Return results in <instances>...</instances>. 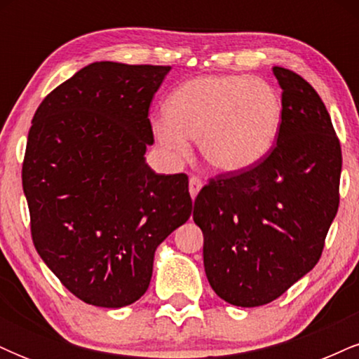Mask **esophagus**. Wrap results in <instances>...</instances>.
Here are the masks:
<instances>
[{
	"instance_id": "1",
	"label": "esophagus",
	"mask_w": 359,
	"mask_h": 359,
	"mask_svg": "<svg viewBox=\"0 0 359 359\" xmlns=\"http://www.w3.org/2000/svg\"><path fill=\"white\" fill-rule=\"evenodd\" d=\"M201 189H203V180L199 177H191V180H189V192H191L192 199H196Z\"/></svg>"
}]
</instances>
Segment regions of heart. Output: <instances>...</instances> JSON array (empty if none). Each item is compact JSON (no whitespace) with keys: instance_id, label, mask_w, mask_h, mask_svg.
Instances as JSON below:
<instances>
[{"instance_id":"1","label":"heart","mask_w":359,"mask_h":359,"mask_svg":"<svg viewBox=\"0 0 359 359\" xmlns=\"http://www.w3.org/2000/svg\"><path fill=\"white\" fill-rule=\"evenodd\" d=\"M282 123V100L266 81L246 76H203L184 82L151 118V130L168 158L191 154V138L219 172H240L269 155Z\"/></svg>"}]
</instances>
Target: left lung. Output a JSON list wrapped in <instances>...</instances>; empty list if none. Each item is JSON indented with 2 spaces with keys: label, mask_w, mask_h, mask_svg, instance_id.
<instances>
[{
  "label": "left lung",
  "mask_w": 359,
  "mask_h": 359,
  "mask_svg": "<svg viewBox=\"0 0 359 359\" xmlns=\"http://www.w3.org/2000/svg\"><path fill=\"white\" fill-rule=\"evenodd\" d=\"M282 123L266 158L209 180L194 201L212 290L238 307L278 299L319 262L339 208L343 156L331 116L299 74L273 67Z\"/></svg>",
  "instance_id": "1"
}]
</instances>
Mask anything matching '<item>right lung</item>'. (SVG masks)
Segmentation results:
<instances>
[{
    "mask_svg": "<svg viewBox=\"0 0 359 359\" xmlns=\"http://www.w3.org/2000/svg\"><path fill=\"white\" fill-rule=\"evenodd\" d=\"M168 65L94 62L36 109L23 160L32 238L82 302L118 309L150 285L158 245L191 217L185 174H155L148 109Z\"/></svg>",
    "mask_w": 359,
    "mask_h": 359,
    "instance_id": "add662e5",
    "label": "right lung"
}]
</instances>
